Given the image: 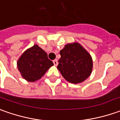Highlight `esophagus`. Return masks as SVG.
<instances>
[{
  "label": "esophagus",
  "instance_id": "esophagus-1",
  "mask_svg": "<svg viewBox=\"0 0 120 120\" xmlns=\"http://www.w3.org/2000/svg\"><path fill=\"white\" fill-rule=\"evenodd\" d=\"M53 63L54 64V66H57L58 64V60L56 59V60H53Z\"/></svg>",
  "mask_w": 120,
  "mask_h": 120
}]
</instances>
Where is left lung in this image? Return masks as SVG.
I'll return each instance as SVG.
<instances>
[{"label":"left lung","instance_id":"left-lung-1","mask_svg":"<svg viewBox=\"0 0 120 120\" xmlns=\"http://www.w3.org/2000/svg\"><path fill=\"white\" fill-rule=\"evenodd\" d=\"M60 54L57 68L65 79L75 84L89 77L93 69L92 58L79 44H68L60 50Z\"/></svg>","mask_w":120,"mask_h":120}]
</instances>
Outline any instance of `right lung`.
Returning a JSON list of instances; mask_svg holds the SVG:
<instances>
[{
    "label": "right lung",
    "mask_w": 120,
    "mask_h": 120,
    "mask_svg": "<svg viewBox=\"0 0 120 120\" xmlns=\"http://www.w3.org/2000/svg\"><path fill=\"white\" fill-rule=\"evenodd\" d=\"M18 68L26 80L34 82L41 78L53 62L46 52L37 45L25 51L18 61Z\"/></svg>",
    "instance_id": "obj_1"
}]
</instances>
